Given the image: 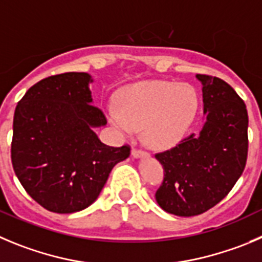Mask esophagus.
Returning <instances> with one entry per match:
<instances>
[{"label":"esophagus","instance_id":"1","mask_svg":"<svg viewBox=\"0 0 262 262\" xmlns=\"http://www.w3.org/2000/svg\"><path fill=\"white\" fill-rule=\"evenodd\" d=\"M132 156H133V158L148 156V152H146L145 150H141V148H133V150H132Z\"/></svg>","mask_w":262,"mask_h":262}]
</instances>
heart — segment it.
Wrapping results in <instances>:
<instances>
[{"mask_svg":"<svg viewBox=\"0 0 262 262\" xmlns=\"http://www.w3.org/2000/svg\"><path fill=\"white\" fill-rule=\"evenodd\" d=\"M199 99L189 84L145 81L132 85L108 111L112 125L125 137L143 128L145 141L154 148H169L186 136L196 116Z\"/></svg>","mask_w":262,"mask_h":262,"instance_id":"obj_1","label":"heart"}]
</instances>
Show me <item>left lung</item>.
<instances>
[{"label":"left lung","mask_w":262,"mask_h":262,"mask_svg":"<svg viewBox=\"0 0 262 262\" xmlns=\"http://www.w3.org/2000/svg\"><path fill=\"white\" fill-rule=\"evenodd\" d=\"M207 121L174 147L155 154L164 168L156 202L168 213L202 214L221 202L243 173L248 155L246 103L224 80L196 75Z\"/></svg>","instance_id":"1"}]
</instances>
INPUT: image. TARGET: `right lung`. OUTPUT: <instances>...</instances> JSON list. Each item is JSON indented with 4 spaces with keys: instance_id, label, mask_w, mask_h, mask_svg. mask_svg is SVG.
<instances>
[{
    "instance_id": "add662e5",
    "label": "right lung",
    "mask_w": 262,
    "mask_h": 262,
    "mask_svg": "<svg viewBox=\"0 0 262 262\" xmlns=\"http://www.w3.org/2000/svg\"><path fill=\"white\" fill-rule=\"evenodd\" d=\"M90 75L66 72L31 86L14 114L11 163L29 196L55 213H73L95 202L112 168L130 146L111 147L93 128L106 125L92 104Z\"/></svg>"
}]
</instances>
